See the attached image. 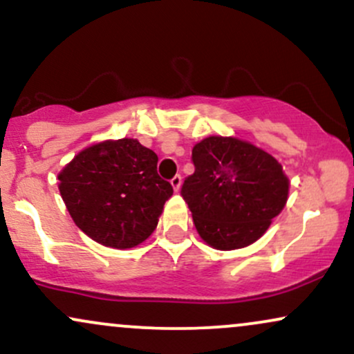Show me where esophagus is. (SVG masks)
<instances>
[{
	"instance_id": "1",
	"label": "esophagus",
	"mask_w": 354,
	"mask_h": 354,
	"mask_svg": "<svg viewBox=\"0 0 354 354\" xmlns=\"http://www.w3.org/2000/svg\"><path fill=\"white\" fill-rule=\"evenodd\" d=\"M171 186H173L174 191H180V188H181V176H180V174H176V176L171 178Z\"/></svg>"
}]
</instances>
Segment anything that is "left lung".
Returning a JSON list of instances; mask_svg holds the SVG:
<instances>
[{
  "instance_id": "left-lung-1",
  "label": "left lung",
  "mask_w": 354,
  "mask_h": 354,
  "mask_svg": "<svg viewBox=\"0 0 354 354\" xmlns=\"http://www.w3.org/2000/svg\"><path fill=\"white\" fill-rule=\"evenodd\" d=\"M194 173L181 186L200 236L216 250L261 238L281 213L290 183L281 165L236 138L209 136L193 148Z\"/></svg>"
}]
</instances>
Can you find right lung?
<instances>
[{
    "label": "right lung",
    "instance_id": "right-lung-1",
    "mask_svg": "<svg viewBox=\"0 0 354 354\" xmlns=\"http://www.w3.org/2000/svg\"><path fill=\"white\" fill-rule=\"evenodd\" d=\"M158 156L123 138L93 145L59 173V193L76 226L103 246L126 250L156 230L173 186L158 174Z\"/></svg>",
    "mask_w": 354,
    "mask_h": 354
}]
</instances>
